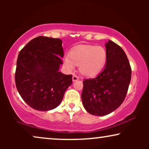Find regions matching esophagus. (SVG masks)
I'll list each match as a JSON object with an SVG mask.
<instances>
[{"instance_id":"obj_1","label":"esophagus","mask_w":149,"mask_h":149,"mask_svg":"<svg viewBox=\"0 0 149 149\" xmlns=\"http://www.w3.org/2000/svg\"><path fill=\"white\" fill-rule=\"evenodd\" d=\"M79 77H77V75H73L72 76V81H77V80H79Z\"/></svg>"}]
</instances>
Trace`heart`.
<instances>
[{"label": "heart", "mask_w": 149, "mask_h": 149, "mask_svg": "<svg viewBox=\"0 0 149 149\" xmlns=\"http://www.w3.org/2000/svg\"><path fill=\"white\" fill-rule=\"evenodd\" d=\"M107 59V50L103 47L80 45L72 48L70 54L65 55L64 66L68 71H72L76 65H79L81 74L93 77L102 70Z\"/></svg>", "instance_id": "heart-1"}]
</instances>
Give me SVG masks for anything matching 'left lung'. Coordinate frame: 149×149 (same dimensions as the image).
I'll return each mask as SVG.
<instances>
[{"label": "left lung", "instance_id": "8db88e82", "mask_svg": "<svg viewBox=\"0 0 149 149\" xmlns=\"http://www.w3.org/2000/svg\"><path fill=\"white\" fill-rule=\"evenodd\" d=\"M107 59L104 70L93 79H85L81 99L91 115L104 116L123 103L131 81L132 69L121 47L109 40L105 44Z\"/></svg>", "mask_w": 149, "mask_h": 149}]
</instances>
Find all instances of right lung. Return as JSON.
I'll use <instances>...</instances> for the list:
<instances>
[{
	"instance_id": "add662e5",
	"label": "right lung",
	"mask_w": 149,
	"mask_h": 149,
	"mask_svg": "<svg viewBox=\"0 0 149 149\" xmlns=\"http://www.w3.org/2000/svg\"><path fill=\"white\" fill-rule=\"evenodd\" d=\"M62 40L38 36L18 55L15 85L26 103L32 109L48 111L59 106L72 84V74L59 71L64 57Z\"/></svg>"
}]
</instances>
